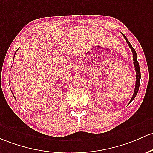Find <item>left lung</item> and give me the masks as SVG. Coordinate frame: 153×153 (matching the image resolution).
Returning a JSON list of instances; mask_svg holds the SVG:
<instances>
[{
	"mask_svg": "<svg viewBox=\"0 0 153 153\" xmlns=\"http://www.w3.org/2000/svg\"><path fill=\"white\" fill-rule=\"evenodd\" d=\"M122 35H123L124 38H125V40L126 41L127 43H128V45L130 47L131 50L132 51V53H133V60H134V68H135V70H136V75H137V76H136V85H135V89H134V94L132 96L130 102H129V104L131 103L132 101H133V100L134 98L136 97V96H137V93H138V91H139V85H140V78H141V73H140V68H139V62L138 61H137V52H136L135 49L132 47L131 45V43H129V41H128V39H127V38L124 36V34L123 33H121Z\"/></svg>",
	"mask_w": 153,
	"mask_h": 153,
	"instance_id": "left-lung-1",
	"label": "left lung"
}]
</instances>
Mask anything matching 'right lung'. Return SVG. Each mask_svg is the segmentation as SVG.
<instances>
[{"label": "right lung", "mask_w": 153, "mask_h": 153, "mask_svg": "<svg viewBox=\"0 0 153 153\" xmlns=\"http://www.w3.org/2000/svg\"><path fill=\"white\" fill-rule=\"evenodd\" d=\"M16 51H17V50H16Z\"/></svg>", "instance_id": "right-lung-1"}]
</instances>
